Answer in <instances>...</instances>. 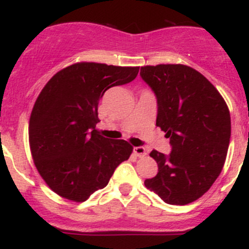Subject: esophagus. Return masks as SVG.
<instances>
[{"mask_svg": "<svg viewBox=\"0 0 249 249\" xmlns=\"http://www.w3.org/2000/svg\"><path fill=\"white\" fill-rule=\"evenodd\" d=\"M133 152H134V154H136V157H138V158H142V157L146 156V150H145V147H142V146L134 147Z\"/></svg>", "mask_w": 249, "mask_h": 249, "instance_id": "34e87169", "label": "esophagus"}]
</instances>
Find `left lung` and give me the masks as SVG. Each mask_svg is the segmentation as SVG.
<instances>
[{
	"mask_svg": "<svg viewBox=\"0 0 249 249\" xmlns=\"http://www.w3.org/2000/svg\"><path fill=\"white\" fill-rule=\"evenodd\" d=\"M141 76L157 97L156 125L172 146L168 157L150 153L158 173L144 184L166 204L187 205L210 190L224 167L230 110L212 83L187 65H146Z\"/></svg>",
	"mask_w": 249,
	"mask_h": 249,
	"instance_id": "obj_1",
	"label": "left lung"
}]
</instances>
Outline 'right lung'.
Returning a JSON list of instances; mask_svg holds the SVG:
<instances>
[{
	"label": "right lung",
	"instance_id": "add662e5",
	"mask_svg": "<svg viewBox=\"0 0 249 249\" xmlns=\"http://www.w3.org/2000/svg\"><path fill=\"white\" fill-rule=\"evenodd\" d=\"M139 67L93 62L69 65L51 77L31 111L29 144L41 177L62 198L83 202L107 185L133 147L96 128L107 89L132 82Z\"/></svg>",
	"mask_w": 249,
	"mask_h": 249
}]
</instances>
